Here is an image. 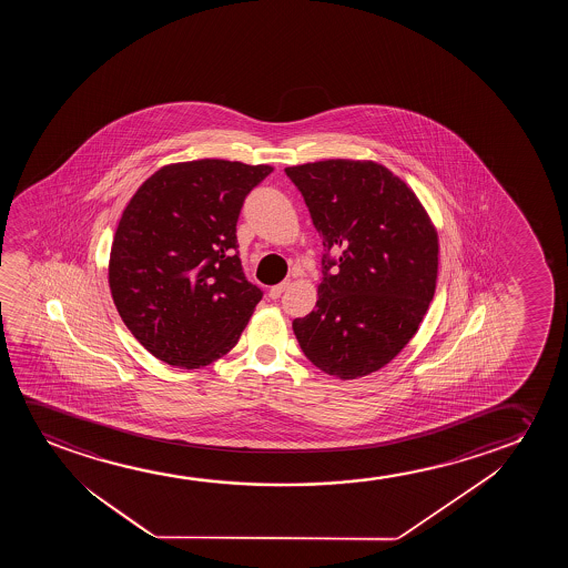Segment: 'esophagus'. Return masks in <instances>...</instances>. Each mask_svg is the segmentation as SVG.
Masks as SVG:
<instances>
[{"label":"esophagus","instance_id":"obj_1","mask_svg":"<svg viewBox=\"0 0 568 568\" xmlns=\"http://www.w3.org/2000/svg\"><path fill=\"white\" fill-rule=\"evenodd\" d=\"M291 285V281H283V283H280V285H273L272 288H270V298H280L281 295H283V291Z\"/></svg>","mask_w":568,"mask_h":568}]
</instances>
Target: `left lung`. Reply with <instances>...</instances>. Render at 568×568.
<instances>
[{"mask_svg":"<svg viewBox=\"0 0 568 568\" xmlns=\"http://www.w3.org/2000/svg\"><path fill=\"white\" fill-rule=\"evenodd\" d=\"M285 172L326 248L316 308L293 322L298 345L335 378L376 373L417 334L435 296V225L412 187L374 161L327 159Z\"/></svg>","mask_w":568,"mask_h":568,"instance_id":"left-lung-1","label":"left lung"}]
</instances>
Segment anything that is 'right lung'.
Here are the masks:
<instances>
[{
    "mask_svg": "<svg viewBox=\"0 0 568 568\" xmlns=\"http://www.w3.org/2000/svg\"><path fill=\"white\" fill-rule=\"evenodd\" d=\"M270 164H166L125 205L109 285L133 337L166 365L200 368L241 339L262 291L242 272L236 221Z\"/></svg>",
    "mask_w": 568,
    "mask_h": 568,
    "instance_id": "1",
    "label": "right lung"
}]
</instances>
